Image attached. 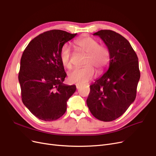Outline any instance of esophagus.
<instances>
[{
    "instance_id": "34e87169",
    "label": "esophagus",
    "mask_w": 156,
    "mask_h": 156,
    "mask_svg": "<svg viewBox=\"0 0 156 156\" xmlns=\"http://www.w3.org/2000/svg\"><path fill=\"white\" fill-rule=\"evenodd\" d=\"M80 87H81V85H80V84H77L76 85V88H77V89H79Z\"/></svg>"
}]
</instances>
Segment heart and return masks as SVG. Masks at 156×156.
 Masks as SVG:
<instances>
[{
	"label": "heart",
	"mask_w": 156,
	"mask_h": 156,
	"mask_svg": "<svg viewBox=\"0 0 156 156\" xmlns=\"http://www.w3.org/2000/svg\"><path fill=\"white\" fill-rule=\"evenodd\" d=\"M77 48L87 54L84 68H74L68 74V80L71 83L84 84L94 77L95 69L98 73H102L109 65L111 55L108 48L100 45L98 41L90 36H85L75 41ZM60 59L63 65L70 68L72 64V51L69 45L66 44L61 47Z\"/></svg>",
	"instance_id": "1"
}]
</instances>
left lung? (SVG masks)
Returning a JSON list of instances; mask_svg holds the SVG:
<instances>
[{
    "label": "left lung",
    "mask_w": 156,
    "mask_h": 156,
    "mask_svg": "<svg viewBox=\"0 0 156 156\" xmlns=\"http://www.w3.org/2000/svg\"><path fill=\"white\" fill-rule=\"evenodd\" d=\"M110 52L108 70L91 84L87 105L98 120L111 122L122 116L136 98L140 78L138 58L130 43L111 30L93 34Z\"/></svg>",
    "instance_id": "left-lung-1"
}]
</instances>
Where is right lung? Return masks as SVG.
I'll return each instance as SVG.
<instances>
[{"label":"right lung","mask_w":156,"mask_h":156,"mask_svg":"<svg viewBox=\"0 0 156 156\" xmlns=\"http://www.w3.org/2000/svg\"><path fill=\"white\" fill-rule=\"evenodd\" d=\"M77 34L51 30L36 36L24 50L18 80L22 100L36 117L54 121L63 116L76 85L63 84L66 73L60 59L65 43Z\"/></svg>","instance_id":"add662e5"}]
</instances>
